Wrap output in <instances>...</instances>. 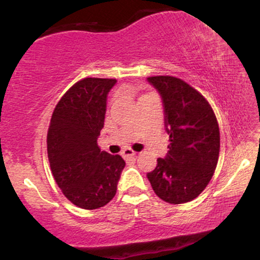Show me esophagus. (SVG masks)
I'll return each instance as SVG.
<instances>
[{
    "mask_svg": "<svg viewBox=\"0 0 260 260\" xmlns=\"http://www.w3.org/2000/svg\"><path fill=\"white\" fill-rule=\"evenodd\" d=\"M122 156H123L124 159H131V157L136 156V151H133L131 148H126L122 150Z\"/></svg>",
    "mask_w": 260,
    "mask_h": 260,
    "instance_id": "1",
    "label": "esophagus"
}]
</instances>
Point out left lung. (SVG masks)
I'll return each instance as SVG.
<instances>
[{"label":"left lung","instance_id":"left-lung-1","mask_svg":"<svg viewBox=\"0 0 260 260\" xmlns=\"http://www.w3.org/2000/svg\"><path fill=\"white\" fill-rule=\"evenodd\" d=\"M149 82L165 107L170 149L147 175L155 194L170 204L198 197L213 177L220 153V129L213 107L193 86L177 77L154 76Z\"/></svg>","mask_w":260,"mask_h":260}]
</instances>
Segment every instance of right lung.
<instances>
[{
	"label": "right lung",
	"mask_w": 260,
	"mask_h": 260,
	"mask_svg": "<svg viewBox=\"0 0 260 260\" xmlns=\"http://www.w3.org/2000/svg\"><path fill=\"white\" fill-rule=\"evenodd\" d=\"M116 79L83 78L71 86L52 112L47 156L57 186L78 208L92 210L115 197L124 160L103 151L106 98Z\"/></svg>",
	"instance_id": "obj_1"
}]
</instances>
